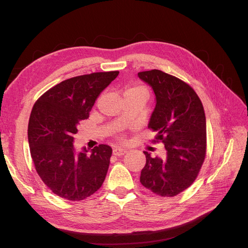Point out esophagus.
Segmentation results:
<instances>
[{"mask_svg": "<svg viewBox=\"0 0 248 248\" xmlns=\"http://www.w3.org/2000/svg\"><path fill=\"white\" fill-rule=\"evenodd\" d=\"M127 151L125 149H122V148H115L114 150H112V154H114L115 156H122L126 153Z\"/></svg>", "mask_w": 248, "mask_h": 248, "instance_id": "1", "label": "esophagus"}]
</instances>
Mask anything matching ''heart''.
<instances>
[{"mask_svg": "<svg viewBox=\"0 0 248 248\" xmlns=\"http://www.w3.org/2000/svg\"><path fill=\"white\" fill-rule=\"evenodd\" d=\"M130 90H141V91H144V89L142 88H140V87H134V88H131L129 90H127V91H130Z\"/></svg>", "mask_w": 248, "mask_h": 248, "instance_id": "1", "label": "heart"}]
</instances>
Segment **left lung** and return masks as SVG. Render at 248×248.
I'll list each match as a JSON object with an SVG mask.
<instances>
[{
    "instance_id": "obj_1",
    "label": "left lung",
    "mask_w": 248,
    "mask_h": 248,
    "mask_svg": "<svg viewBox=\"0 0 248 248\" xmlns=\"http://www.w3.org/2000/svg\"><path fill=\"white\" fill-rule=\"evenodd\" d=\"M152 88L156 106L149 128L166 148V156L146 155L140 183L161 197H175L193 183L206 155V117L193 89L161 70L139 72Z\"/></svg>"
}]
</instances>
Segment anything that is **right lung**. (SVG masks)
Masks as SVG:
<instances>
[{
	"instance_id": "1",
	"label": "right lung",
	"mask_w": 248,
	"mask_h": 248,
	"mask_svg": "<svg viewBox=\"0 0 248 248\" xmlns=\"http://www.w3.org/2000/svg\"><path fill=\"white\" fill-rule=\"evenodd\" d=\"M119 71L95 72L63 80L34 104L28 127L32 159L39 177L57 196L81 201L98 190L112 150L99 145L88 154L74 147L80 120L89 118L96 99Z\"/></svg>"
}]
</instances>
